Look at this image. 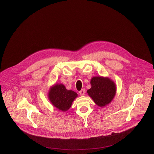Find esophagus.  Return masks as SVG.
<instances>
[{
    "label": "esophagus",
    "mask_w": 154,
    "mask_h": 154,
    "mask_svg": "<svg viewBox=\"0 0 154 154\" xmlns=\"http://www.w3.org/2000/svg\"><path fill=\"white\" fill-rule=\"evenodd\" d=\"M79 93L81 95H84L85 93V89H82L79 92Z\"/></svg>",
    "instance_id": "1"
}]
</instances>
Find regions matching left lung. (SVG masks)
<instances>
[{"label":"left lung","mask_w":154,"mask_h":154,"mask_svg":"<svg viewBox=\"0 0 154 154\" xmlns=\"http://www.w3.org/2000/svg\"><path fill=\"white\" fill-rule=\"evenodd\" d=\"M90 84L88 95L100 107H104L112 101L116 94V85L109 77L94 76Z\"/></svg>","instance_id":"8db88e82"}]
</instances>
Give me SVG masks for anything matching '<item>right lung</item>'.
<instances>
[{"instance_id":"obj_1","label":"right lung","mask_w":154,"mask_h":154,"mask_svg":"<svg viewBox=\"0 0 154 154\" xmlns=\"http://www.w3.org/2000/svg\"><path fill=\"white\" fill-rule=\"evenodd\" d=\"M78 97V94L72 90H68L62 84H55L51 86L48 92V98L51 104L62 111L69 110Z\"/></svg>"}]
</instances>
